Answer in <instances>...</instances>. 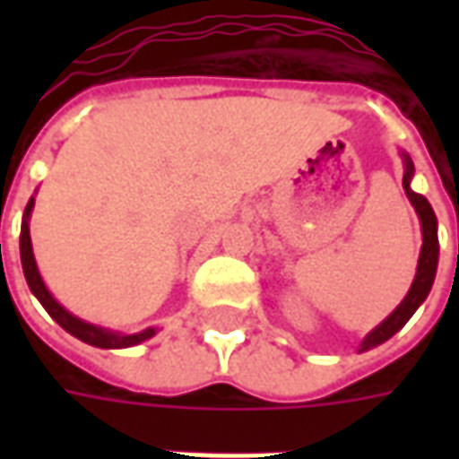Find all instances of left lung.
<instances>
[{
	"label": "left lung",
	"mask_w": 459,
	"mask_h": 459,
	"mask_svg": "<svg viewBox=\"0 0 459 459\" xmlns=\"http://www.w3.org/2000/svg\"><path fill=\"white\" fill-rule=\"evenodd\" d=\"M411 177H413V161L405 157V174H403V189L408 194V199L418 211V216H420V226H423V248H420V260H418V273H415V280L411 290H408V295L405 299L398 305V307L388 315V317L378 325V327L364 339V344H361V351L366 349H371L376 344H384L385 339H391L398 332V329L403 327L408 319L413 317V312L420 307V302L428 298V292L433 288V280H435V270H437V219H435L433 206L428 204L423 194H415L411 191Z\"/></svg>",
	"instance_id": "left-lung-1"
}]
</instances>
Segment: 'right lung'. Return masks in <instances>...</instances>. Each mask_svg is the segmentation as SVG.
I'll return each mask as SVG.
<instances>
[{
    "label": "right lung",
    "instance_id": "right-lung-1",
    "mask_svg": "<svg viewBox=\"0 0 459 459\" xmlns=\"http://www.w3.org/2000/svg\"><path fill=\"white\" fill-rule=\"evenodd\" d=\"M31 209H34V199L26 204L24 223H22V265H24V275L26 282H29V288H31V292L36 295V299L44 305L46 312H48L68 334H74V337H78L81 342H85V344L100 346V349H125V346L142 344L144 339H150L152 334H154V329H144L140 334H115V332H105V329L95 327V325H88L83 319L74 317L71 312H65V309L51 298V292L46 290L44 280L39 275L34 250H31V236H29V213H31Z\"/></svg>",
    "mask_w": 459,
    "mask_h": 459
}]
</instances>
